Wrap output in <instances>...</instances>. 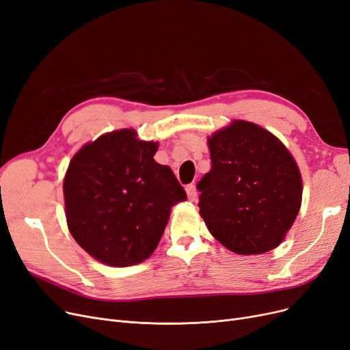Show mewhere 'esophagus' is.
Returning a JSON list of instances; mask_svg holds the SVG:
<instances>
[{"instance_id":"esophagus-1","label":"esophagus","mask_w":350,"mask_h":350,"mask_svg":"<svg viewBox=\"0 0 350 350\" xmlns=\"http://www.w3.org/2000/svg\"><path fill=\"white\" fill-rule=\"evenodd\" d=\"M186 191H187V197H189V200H196V197H197V190H196V186L194 185H189L187 187H186Z\"/></svg>"}]
</instances>
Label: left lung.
<instances>
[{
	"mask_svg": "<svg viewBox=\"0 0 350 350\" xmlns=\"http://www.w3.org/2000/svg\"><path fill=\"white\" fill-rule=\"evenodd\" d=\"M211 170L197 185L208 232L237 254L278 247L301 204V176L270 131L234 120L208 137Z\"/></svg>",
	"mask_w": 350,
	"mask_h": 350,
	"instance_id": "left-lung-1",
	"label": "left lung"
}]
</instances>
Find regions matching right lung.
Masks as SVG:
<instances>
[{"mask_svg":"<svg viewBox=\"0 0 350 350\" xmlns=\"http://www.w3.org/2000/svg\"><path fill=\"white\" fill-rule=\"evenodd\" d=\"M157 147L123 129L87 143L70 161L63 185L68 230L104 265L127 267L146 260L172 207L187 199L170 167L153 159Z\"/></svg>","mask_w":350,"mask_h":350,"instance_id":"obj_1","label":"right lung"}]
</instances>
